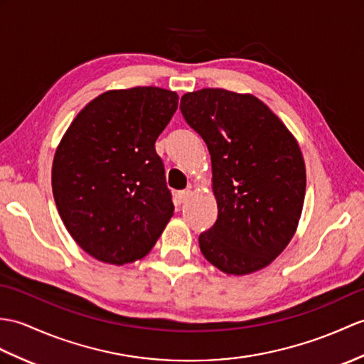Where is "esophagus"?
I'll return each mask as SVG.
<instances>
[{
    "label": "esophagus",
    "mask_w": 364,
    "mask_h": 364,
    "mask_svg": "<svg viewBox=\"0 0 364 364\" xmlns=\"http://www.w3.org/2000/svg\"><path fill=\"white\" fill-rule=\"evenodd\" d=\"M191 196H192V192L189 189H186V191H180L178 193H176V198H178L180 203H184V201H188V198Z\"/></svg>",
    "instance_id": "obj_1"
}]
</instances>
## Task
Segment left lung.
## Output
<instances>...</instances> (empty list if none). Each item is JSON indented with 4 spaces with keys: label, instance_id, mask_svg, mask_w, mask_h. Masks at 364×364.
<instances>
[{
    "label": "left lung",
    "instance_id": "1",
    "mask_svg": "<svg viewBox=\"0 0 364 364\" xmlns=\"http://www.w3.org/2000/svg\"><path fill=\"white\" fill-rule=\"evenodd\" d=\"M181 113L205 139L218 217L200 234L203 256L226 274L268 267L298 230L306 163L296 138L260 99L222 88L181 97Z\"/></svg>",
    "mask_w": 364,
    "mask_h": 364
}]
</instances>
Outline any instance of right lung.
Wrapping results in <instances>:
<instances>
[{
  "label": "right lung",
  "instance_id": "obj_1",
  "mask_svg": "<svg viewBox=\"0 0 364 364\" xmlns=\"http://www.w3.org/2000/svg\"><path fill=\"white\" fill-rule=\"evenodd\" d=\"M178 107L158 87L109 90L83 107L53 161V193L68 232L104 264L147 256L173 215L155 141Z\"/></svg>",
  "mask_w": 364,
  "mask_h": 364
}]
</instances>
